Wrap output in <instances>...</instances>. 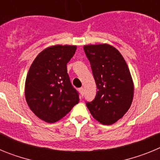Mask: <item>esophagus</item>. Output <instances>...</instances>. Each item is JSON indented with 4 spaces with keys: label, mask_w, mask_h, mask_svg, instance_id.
<instances>
[{
    "label": "esophagus",
    "mask_w": 160,
    "mask_h": 160,
    "mask_svg": "<svg viewBox=\"0 0 160 160\" xmlns=\"http://www.w3.org/2000/svg\"><path fill=\"white\" fill-rule=\"evenodd\" d=\"M79 92H80V94H81L82 96H83V94H84V89H83L82 87L79 89Z\"/></svg>",
    "instance_id": "esophagus-1"
}]
</instances>
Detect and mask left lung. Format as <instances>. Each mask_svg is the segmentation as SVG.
I'll list each match as a JSON object with an SVG mask.
<instances>
[{
  "label": "left lung",
  "instance_id": "obj_1",
  "mask_svg": "<svg viewBox=\"0 0 160 160\" xmlns=\"http://www.w3.org/2000/svg\"><path fill=\"white\" fill-rule=\"evenodd\" d=\"M83 48L98 89L95 98L87 102V107L98 122L111 125L123 117L132 103L134 82L131 72L114 46L105 43Z\"/></svg>",
  "mask_w": 160,
  "mask_h": 160
}]
</instances>
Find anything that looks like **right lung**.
Returning <instances> with one entry per match:
<instances>
[{
  "label": "right lung",
  "mask_w": 160,
  "mask_h": 160,
  "mask_svg": "<svg viewBox=\"0 0 160 160\" xmlns=\"http://www.w3.org/2000/svg\"><path fill=\"white\" fill-rule=\"evenodd\" d=\"M77 46L56 45L42 50L32 62L25 84V100L40 119L56 122L79 102L67 73Z\"/></svg>",
  "instance_id": "obj_1"
}]
</instances>
